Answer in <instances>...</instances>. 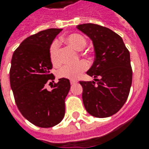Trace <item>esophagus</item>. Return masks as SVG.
Instances as JSON below:
<instances>
[{
  "label": "esophagus",
  "mask_w": 149,
  "mask_h": 149,
  "mask_svg": "<svg viewBox=\"0 0 149 149\" xmlns=\"http://www.w3.org/2000/svg\"><path fill=\"white\" fill-rule=\"evenodd\" d=\"M76 83H77V81H70V84H71L72 85V84H76Z\"/></svg>",
  "instance_id": "1"
}]
</instances>
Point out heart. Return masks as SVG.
Returning <instances> with one entry per match:
<instances>
[{
    "mask_svg": "<svg viewBox=\"0 0 149 149\" xmlns=\"http://www.w3.org/2000/svg\"><path fill=\"white\" fill-rule=\"evenodd\" d=\"M67 45L72 47L77 51H82L87 45V40L84 36L78 33H72L68 35L64 38ZM49 56L51 61L53 64H58L59 59V43L58 41H53L49 48ZM87 62H78L77 64L73 65H65L59 69L57 75L59 77L67 78L70 80H77L84 72L87 70Z\"/></svg>",
    "mask_w": 149,
    "mask_h": 149,
    "instance_id": "b5f03b06",
    "label": "heart"
}]
</instances>
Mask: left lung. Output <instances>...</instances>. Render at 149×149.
Here are the masks:
<instances>
[{
  "instance_id": "obj_1",
  "label": "left lung",
  "mask_w": 149,
  "mask_h": 149,
  "mask_svg": "<svg viewBox=\"0 0 149 149\" xmlns=\"http://www.w3.org/2000/svg\"><path fill=\"white\" fill-rule=\"evenodd\" d=\"M77 29L92 40L95 51V61L87 72L94 81H80L84 108L95 117L111 116L121 109L129 94L132 81L129 52L121 37L108 28L83 24Z\"/></svg>"
}]
</instances>
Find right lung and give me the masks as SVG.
I'll return each instance as SVG.
<instances>
[{"label":"right lung","mask_w":149,"mask_h":149,"mask_svg":"<svg viewBox=\"0 0 149 149\" xmlns=\"http://www.w3.org/2000/svg\"><path fill=\"white\" fill-rule=\"evenodd\" d=\"M61 31L49 29L27 37L12 57L9 80L15 102L24 118L40 128L53 127L65 116L69 80L59 79L50 91L45 88L48 81L55 79L49 73L52 68L49 48Z\"/></svg>","instance_id":"obj_1"}]
</instances>
